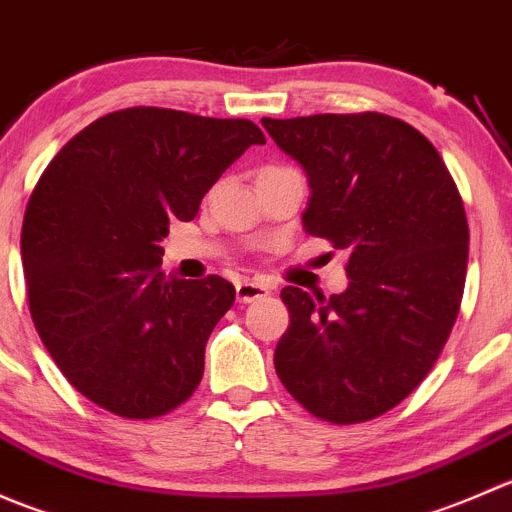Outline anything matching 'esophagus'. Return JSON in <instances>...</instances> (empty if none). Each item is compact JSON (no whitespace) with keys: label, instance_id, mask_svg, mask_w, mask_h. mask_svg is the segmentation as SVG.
Masks as SVG:
<instances>
[{"label":"esophagus","instance_id":"obj_1","mask_svg":"<svg viewBox=\"0 0 512 512\" xmlns=\"http://www.w3.org/2000/svg\"><path fill=\"white\" fill-rule=\"evenodd\" d=\"M235 294H237V302L247 304V302H255V299H262V297H267V294H270V287H265V285H257V282H250V280H245V282H237V287H235Z\"/></svg>","mask_w":512,"mask_h":512}]
</instances>
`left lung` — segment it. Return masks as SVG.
I'll list each match as a JSON object with an SVG mask.
<instances>
[{
    "instance_id": "8db88e82",
    "label": "left lung",
    "mask_w": 512,
    "mask_h": 512,
    "mask_svg": "<svg viewBox=\"0 0 512 512\" xmlns=\"http://www.w3.org/2000/svg\"><path fill=\"white\" fill-rule=\"evenodd\" d=\"M302 165V225L347 252L349 285L317 297L282 289L289 329L275 349L285 389L332 423L394 409L431 371L461 307L468 223L426 136L384 113L262 118Z\"/></svg>"
}]
</instances>
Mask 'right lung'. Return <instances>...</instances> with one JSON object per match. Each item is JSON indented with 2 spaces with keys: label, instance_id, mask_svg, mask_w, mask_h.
Listing matches in <instances>:
<instances>
[{
  "label": "right lung",
  "instance_id": "add662e5",
  "mask_svg": "<svg viewBox=\"0 0 512 512\" xmlns=\"http://www.w3.org/2000/svg\"><path fill=\"white\" fill-rule=\"evenodd\" d=\"M262 143L245 118L126 108L71 138L39 178L22 225L29 312L61 374L101 409L163 416L198 389L235 287L165 275L158 242Z\"/></svg>",
  "mask_w": 512,
  "mask_h": 512
}]
</instances>
